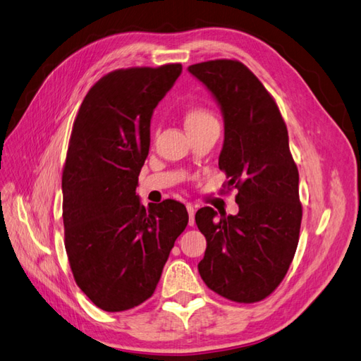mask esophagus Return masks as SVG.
<instances>
[{"instance_id": "esophagus-1", "label": "esophagus", "mask_w": 361, "mask_h": 361, "mask_svg": "<svg viewBox=\"0 0 361 361\" xmlns=\"http://www.w3.org/2000/svg\"><path fill=\"white\" fill-rule=\"evenodd\" d=\"M187 211H188V215H190V220H188V224L190 226H194L195 224V209L192 204H187Z\"/></svg>"}]
</instances>
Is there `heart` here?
Returning <instances> with one entry per match:
<instances>
[{
    "mask_svg": "<svg viewBox=\"0 0 361 361\" xmlns=\"http://www.w3.org/2000/svg\"><path fill=\"white\" fill-rule=\"evenodd\" d=\"M211 125H218V120L209 110H206V108L195 106L185 113V126H187L188 133L190 130L202 129Z\"/></svg>",
    "mask_w": 361,
    "mask_h": 361,
    "instance_id": "obj_1",
    "label": "heart"
}]
</instances>
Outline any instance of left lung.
Returning a JSON list of instances; mask_svg holds the SVG:
<instances>
[{
  "instance_id": "left-lung-1",
  "label": "left lung",
  "mask_w": 361,
  "mask_h": 361,
  "mask_svg": "<svg viewBox=\"0 0 361 361\" xmlns=\"http://www.w3.org/2000/svg\"><path fill=\"white\" fill-rule=\"evenodd\" d=\"M221 108L224 143L218 166L236 188V215L202 207L195 223L206 238L199 272L206 286L235 302H257L276 290L292 264L302 206L298 169L279 106L238 60L192 64Z\"/></svg>"
}]
</instances>
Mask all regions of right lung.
Here are the masks:
<instances>
[{"label": "right lung", "instance_id": "obj_1", "mask_svg": "<svg viewBox=\"0 0 361 361\" xmlns=\"http://www.w3.org/2000/svg\"><path fill=\"white\" fill-rule=\"evenodd\" d=\"M180 72L171 63L106 73L75 117L61 178L64 247L76 285L105 312L152 297L188 224L182 203L145 207L135 194L152 114Z\"/></svg>", "mask_w": 361, "mask_h": 361}]
</instances>
